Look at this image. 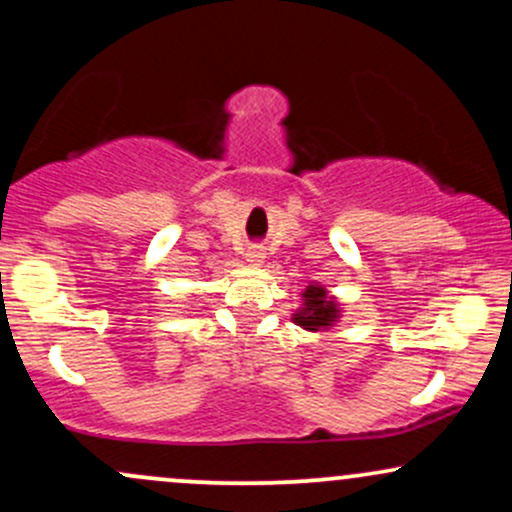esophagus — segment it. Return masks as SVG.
<instances>
[{"label":"esophagus","instance_id":"1","mask_svg":"<svg viewBox=\"0 0 512 512\" xmlns=\"http://www.w3.org/2000/svg\"><path fill=\"white\" fill-rule=\"evenodd\" d=\"M245 257H248V262H262L264 250L260 248V245H252V248H248V252H245Z\"/></svg>","mask_w":512,"mask_h":512}]
</instances>
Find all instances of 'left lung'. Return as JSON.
I'll use <instances>...</instances> for the list:
<instances>
[{"label":"left lung","mask_w":512,"mask_h":512,"mask_svg":"<svg viewBox=\"0 0 512 512\" xmlns=\"http://www.w3.org/2000/svg\"><path fill=\"white\" fill-rule=\"evenodd\" d=\"M303 298H305V310L301 315L293 317V320H296L301 327H305V330H320V327H327L334 317H337V305L327 301L325 289H315V286H310V289H305Z\"/></svg>","instance_id":"8db88e82"}]
</instances>
